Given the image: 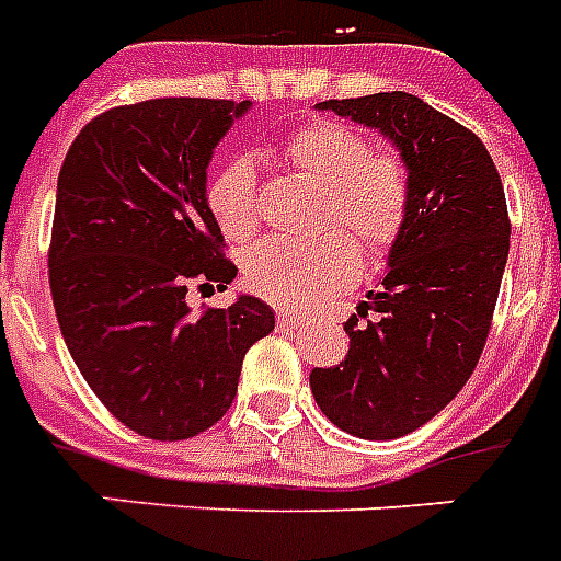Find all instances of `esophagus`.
I'll list each match as a JSON object with an SVG mask.
<instances>
[{
    "label": "esophagus",
    "instance_id": "34e87169",
    "mask_svg": "<svg viewBox=\"0 0 561 561\" xmlns=\"http://www.w3.org/2000/svg\"><path fill=\"white\" fill-rule=\"evenodd\" d=\"M276 323H279L282 332H288V329H299V325H302V320H297V317H290L288 311H279V320H276Z\"/></svg>",
    "mask_w": 561,
    "mask_h": 561
}]
</instances>
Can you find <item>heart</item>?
<instances>
[{
	"instance_id": "b5f03b06",
	"label": "heart",
	"mask_w": 561,
	"mask_h": 561,
	"mask_svg": "<svg viewBox=\"0 0 561 561\" xmlns=\"http://www.w3.org/2000/svg\"><path fill=\"white\" fill-rule=\"evenodd\" d=\"M285 157L323 186V227H346L364 255L381 259L404 232L410 215V171L396 153H373L352 127L317 122L290 136ZM209 209L229 241L259 227V180L253 162L238 157L211 178ZM337 229L311 241L262 238L244 253V279L282 308L306 311L346 288L358 273V250Z\"/></svg>"
}]
</instances>
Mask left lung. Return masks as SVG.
<instances>
[{"label": "left lung", "instance_id": "8db88e82", "mask_svg": "<svg viewBox=\"0 0 561 561\" xmlns=\"http://www.w3.org/2000/svg\"><path fill=\"white\" fill-rule=\"evenodd\" d=\"M378 130L410 171V215L381 288L343 323L350 352L314 367L317 408L360 439H399L462 390L486 346L510 255L497 169L478 136L408 92L320 101Z\"/></svg>", "mask_w": 561, "mask_h": 561}]
</instances>
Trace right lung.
I'll use <instances>...</instances> for the list:
<instances>
[{
  "instance_id": "add662e5",
  "label": "right lung",
  "mask_w": 561,
  "mask_h": 561,
  "mask_svg": "<svg viewBox=\"0 0 561 561\" xmlns=\"http://www.w3.org/2000/svg\"><path fill=\"white\" fill-rule=\"evenodd\" d=\"M253 101L151 99L101 113L57 178L48 285L66 350L130 431L178 443L229 410L273 308L238 294L192 314L186 294L236 279L220 255L206 169Z\"/></svg>"
}]
</instances>
